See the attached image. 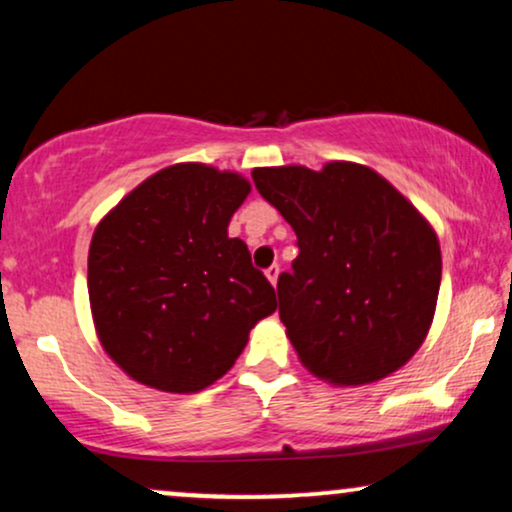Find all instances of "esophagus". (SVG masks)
<instances>
[{
	"instance_id": "34e87169",
	"label": "esophagus",
	"mask_w": 512,
	"mask_h": 512,
	"mask_svg": "<svg viewBox=\"0 0 512 512\" xmlns=\"http://www.w3.org/2000/svg\"><path fill=\"white\" fill-rule=\"evenodd\" d=\"M264 276H267V279H269V284L276 286V281H279V264H272V267H269L267 272H264Z\"/></svg>"
}]
</instances>
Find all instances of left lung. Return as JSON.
Returning <instances> with one entry per match:
<instances>
[{
    "label": "left lung",
    "instance_id": "8db88e82",
    "mask_svg": "<svg viewBox=\"0 0 512 512\" xmlns=\"http://www.w3.org/2000/svg\"><path fill=\"white\" fill-rule=\"evenodd\" d=\"M252 180L298 236L293 272L276 284L298 361L337 387L402 368L438 303L443 260L426 216L361 163L255 168Z\"/></svg>",
    "mask_w": 512,
    "mask_h": 512
}]
</instances>
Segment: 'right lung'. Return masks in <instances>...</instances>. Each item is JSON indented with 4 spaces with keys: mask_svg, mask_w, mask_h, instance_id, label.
Masks as SVG:
<instances>
[{
    "mask_svg": "<svg viewBox=\"0 0 512 512\" xmlns=\"http://www.w3.org/2000/svg\"><path fill=\"white\" fill-rule=\"evenodd\" d=\"M252 185L175 163L103 216L88 248V301L103 351L132 380L192 395L233 368L276 293L228 223Z\"/></svg>",
    "mask_w": 512,
    "mask_h": 512,
    "instance_id": "obj_1",
    "label": "right lung"
}]
</instances>
